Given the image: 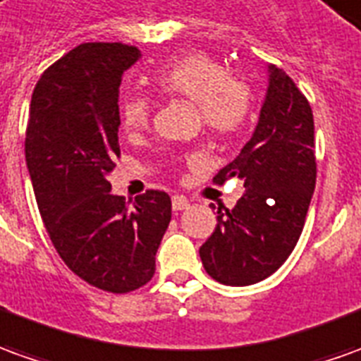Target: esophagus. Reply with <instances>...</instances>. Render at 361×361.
<instances>
[{
    "label": "esophagus",
    "mask_w": 361,
    "mask_h": 361,
    "mask_svg": "<svg viewBox=\"0 0 361 361\" xmlns=\"http://www.w3.org/2000/svg\"><path fill=\"white\" fill-rule=\"evenodd\" d=\"M190 206V202L186 200L185 196H173V210H176V212H180V210H186Z\"/></svg>",
    "instance_id": "esophagus-1"
}]
</instances>
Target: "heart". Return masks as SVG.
I'll return each instance as SVG.
<instances>
[{
	"instance_id": "b5f03b06",
	"label": "heart",
	"mask_w": 361,
	"mask_h": 361,
	"mask_svg": "<svg viewBox=\"0 0 361 361\" xmlns=\"http://www.w3.org/2000/svg\"><path fill=\"white\" fill-rule=\"evenodd\" d=\"M151 86L163 98L196 104L202 126L220 137L235 135L252 114L250 86L232 76L222 61L206 52L166 62L151 76ZM119 116L128 131H143L151 118V100L141 94L126 96Z\"/></svg>"
}]
</instances>
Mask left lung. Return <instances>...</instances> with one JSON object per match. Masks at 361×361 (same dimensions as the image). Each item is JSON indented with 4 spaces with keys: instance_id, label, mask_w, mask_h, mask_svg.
<instances>
[{
    "instance_id": "obj_1",
    "label": "left lung",
    "mask_w": 361,
    "mask_h": 361,
    "mask_svg": "<svg viewBox=\"0 0 361 361\" xmlns=\"http://www.w3.org/2000/svg\"><path fill=\"white\" fill-rule=\"evenodd\" d=\"M232 176L242 178L245 192L232 210L218 208L200 259L218 283L245 287L273 275L295 250L317 183L312 109L281 68L269 66L257 128L214 183Z\"/></svg>"
}]
</instances>
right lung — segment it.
Returning <instances> with one entry per match:
<instances>
[{
  "label": "right lung",
  "mask_w": 361,
  "mask_h": 361,
  "mask_svg": "<svg viewBox=\"0 0 361 361\" xmlns=\"http://www.w3.org/2000/svg\"><path fill=\"white\" fill-rule=\"evenodd\" d=\"M141 56L123 43H84L37 82L25 159L54 250L96 289L131 293L155 275L171 222V196L147 190L131 206L114 196L108 173L119 157V84Z\"/></svg>",
  "instance_id": "1"
}]
</instances>
